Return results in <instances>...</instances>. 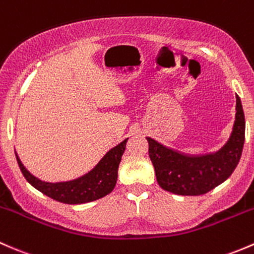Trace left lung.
I'll return each mask as SVG.
<instances>
[{
  "label": "left lung",
  "instance_id": "obj_1",
  "mask_svg": "<svg viewBox=\"0 0 254 254\" xmlns=\"http://www.w3.org/2000/svg\"><path fill=\"white\" fill-rule=\"evenodd\" d=\"M245 114L236 95V115L230 138L221 149L204 155H186L151 138L149 158L163 190L179 195H200L226 181L236 169L245 143Z\"/></svg>",
  "mask_w": 254,
  "mask_h": 254
}]
</instances>
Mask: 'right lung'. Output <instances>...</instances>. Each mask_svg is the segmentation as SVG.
<instances>
[{
    "instance_id": "1",
    "label": "right lung",
    "mask_w": 254,
    "mask_h": 254,
    "mask_svg": "<svg viewBox=\"0 0 254 254\" xmlns=\"http://www.w3.org/2000/svg\"><path fill=\"white\" fill-rule=\"evenodd\" d=\"M128 139V138H127ZM127 139L110 149L100 161L83 176L64 182H45L31 175L17 156L23 176L29 184L48 197L64 204H83L105 197L116 186L120 161L126 149Z\"/></svg>"
}]
</instances>
